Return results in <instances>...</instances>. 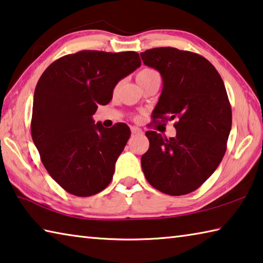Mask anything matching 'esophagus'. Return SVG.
<instances>
[{"mask_svg":"<svg viewBox=\"0 0 263 263\" xmlns=\"http://www.w3.org/2000/svg\"><path fill=\"white\" fill-rule=\"evenodd\" d=\"M131 132L133 135H142V130L139 127H136V126H132L131 127Z\"/></svg>","mask_w":263,"mask_h":263,"instance_id":"1","label":"esophagus"}]
</instances>
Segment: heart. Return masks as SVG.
I'll use <instances>...</instances> for the list:
<instances>
[{"label": "heart", "mask_w": 263, "mask_h": 263, "mask_svg": "<svg viewBox=\"0 0 263 263\" xmlns=\"http://www.w3.org/2000/svg\"><path fill=\"white\" fill-rule=\"evenodd\" d=\"M157 73H158V72H155V70H154V69H152V68H144V69H141L140 72H138V74H137V80H138V82L141 81V80L146 79V78L151 77V75L157 74Z\"/></svg>", "instance_id": "b5f03b06"}]
</instances>
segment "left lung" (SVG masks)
<instances>
[{"label": "left lung", "instance_id": "obj_1", "mask_svg": "<svg viewBox=\"0 0 263 263\" xmlns=\"http://www.w3.org/2000/svg\"><path fill=\"white\" fill-rule=\"evenodd\" d=\"M159 70L163 88L152 118L176 119V136L147 131L149 148L141 157L146 180L171 196L198 189L221 162L232 126V110L221 77L197 53L157 47L140 53Z\"/></svg>", "mask_w": 263, "mask_h": 263}]
</instances>
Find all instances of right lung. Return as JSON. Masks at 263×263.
<instances>
[{"label": "right lung", "instance_id": "obj_1", "mask_svg": "<svg viewBox=\"0 0 263 263\" xmlns=\"http://www.w3.org/2000/svg\"><path fill=\"white\" fill-rule=\"evenodd\" d=\"M141 65L137 52L84 50L53 61L33 96L31 136L48 174L67 193L88 197L112 180L131 136L124 123L94 124L97 105L112 99L119 80Z\"/></svg>", "mask_w": 263, "mask_h": 263}]
</instances>
